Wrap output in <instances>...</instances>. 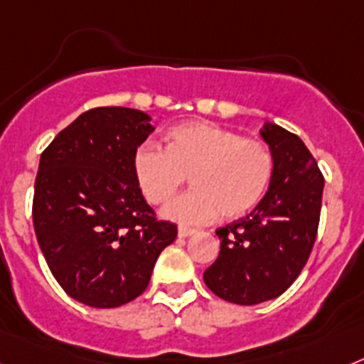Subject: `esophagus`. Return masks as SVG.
<instances>
[{"label":"esophagus","instance_id":"34e87169","mask_svg":"<svg viewBox=\"0 0 364 364\" xmlns=\"http://www.w3.org/2000/svg\"><path fill=\"white\" fill-rule=\"evenodd\" d=\"M194 233H196V229L185 228V225H179V229H177V235H179L181 239H187V237H191V235Z\"/></svg>","mask_w":364,"mask_h":364}]
</instances>
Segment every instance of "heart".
Listing matches in <instances>:
<instances>
[{"instance_id": "heart-1", "label": "heart", "mask_w": 364, "mask_h": 364, "mask_svg": "<svg viewBox=\"0 0 364 364\" xmlns=\"http://www.w3.org/2000/svg\"><path fill=\"white\" fill-rule=\"evenodd\" d=\"M133 176L151 205L168 201L191 177L192 191L163 209L185 225L205 224L252 213L267 196L274 177V155L267 142L210 122H188L166 133V148L142 144L133 154Z\"/></svg>"}]
</instances>
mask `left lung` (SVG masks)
Segmentation results:
<instances>
[{
  "label": "left lung",
  "instance_id": "1",
  "mask_svg": "<svg viewBox=\"0 0 364 364\" xmlns=\"http://www.w3.org/2000/svg\"><path fill=\"white\" fill-rule=\"evenodd\" d=\"M274 155L267 196L246 218L216 229L220 253L203 281L218 298L255 305L281 296L304 270L318 231L323 177L301 139L264 122Z\"/></svg>",
  "mask_w": 364,
  "mask_h": 364
}]
</instances>
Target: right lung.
Listing matches in <instances>:
<instances>
[{
  "label": "right lung",
  "mask_w": 364,
  "mask_h": 364,
  "mask_svg": "<svg viewBox=\"0 0 364 364\" xmlns=\"http://www.w3.org/2000/svg\"><path fill=\"white\" fill-rule=\"evenodd\" d=\"M146 112L97 107L79 114L41 155L33 198L38 246L64 292L111 309L146 291L177 225L155 220L133 176L151 133Z\"/></svg>",
  "instance_id": "obj_1"
}]
</instances>
